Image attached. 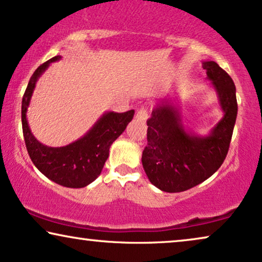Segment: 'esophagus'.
Segmentation results:
<instances>
[{"instance_id": "esophagus-1", "label": "esophagus", "mask_w": 262, "mask_h": 262, "mask_svg": "<svg viewBox=\"0 0 262 262\" xmlns=\"http://www.w3.org/2000/svg\"><path fill=\"white\" fill-rule=\"evenodd\" d=\"M136 119H137V120H139V121H142V123H145V121H147L148 112L144 107L139 108L137 114H136Z\"/></svg>"}]
</instances>
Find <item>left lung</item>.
Masks as SVG:
<instances>
[{"label": "left lung", "mask_w": 262, "mask_h": 262, "mask_svg": "<svg viewBox=\"0 0 262 262\" xmlns=\"http://www.w3.org/2000/svg\"><path fill=\"white\" fill-rule=\"evenodd\" d=\"M202 67L223 112L208 134L184 126L174 98L159 101L147 121L142 165L149 182L161 191L182 192L201 184L218 171L229 151L237 118L235 83L214 61H203Z\"/></svg>", "instance_id": "left-lung-1"}]
</instances>
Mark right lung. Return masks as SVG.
<instances>
[{
    "instance_id": "add662e5",
    "label": "right lung",
    "mask_w": 262,
    "mask_h": 262,
    "mask_svg": "<svg viewBox=\"0 0 262 262\" xmlns=\"http://www.w3.org/2000/svg\"><path fill=\"white\" fill-rule=\"evenodd\" d=\"M59 60H61L60 55L54 56L40 64L30 78L21 103L23 134L27 152L39 172L50 181L66 188H84L101 174L110 155L111 145L125 131L134 118L135 111L125 113L104 112L85 135L64 147H48L40 143L30 130L26 118L27 108L37 80L50 63Z\"/></svg>"
}]
</instances>
